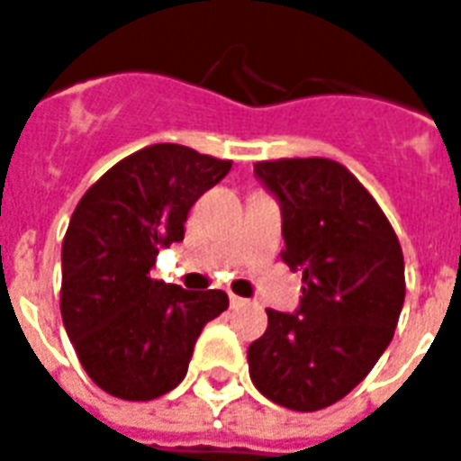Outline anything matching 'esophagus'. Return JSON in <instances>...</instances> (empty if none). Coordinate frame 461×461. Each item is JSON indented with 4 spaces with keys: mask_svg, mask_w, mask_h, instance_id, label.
Here are the masks:
<instances>
[{
    "mask_svg": "<svg viewBox=\"0 0 461 461\" xmlns=\"http://www.w3.org/2000/svg\"><path fill=\"white\" fill-rule=\"evenodd\" d=\"M230 303H231V308H240V305H247V300L240 298V295H230Z\"/></svg>",
    "mask_w": 461,
    "mask_h": 461,
    "instance_id": "1",
    "label": "esophagus"
}]
</instances>
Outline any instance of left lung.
<instances>
[{"instance_id":"8db88e82","label":"left lung","mask_w":461,"mask_h":461,"mask_svg":"<svg viewBox=\"0 0 461 461\" xmlns=\"http://www.w3.org/2000/svg\"><path fill=\"white\" fill-rule=\"evenodd\" d=\"M281 200L283 261L303 268L298 312H268L247 352L254 386L312 412L337 403L393 339L405 300L403 251L366 187L332 158L258 161Z\"/></svg>"}]
</instances>
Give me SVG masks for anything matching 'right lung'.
Instances as JSON below:
<instances>
[{
    "label": "right lung",
    "mask_w": 461,
    "mask_h": 461,
    "mask_svg": "<svg viewBox=\"0 0 461 461\" xmlns=\"http://www.w3.org/2000/svg\"><path fill=\"white\" fill-rule=\"evenodd\" d=\"M231 168L180 144L126 156L75 207L63 240L60 315L87 376L122 401H153L185 378L224 291L151 278L158 251L185 237L190 207Z\"/></svg>",
    "instance_id": "add662e5"
}]
</instances>
